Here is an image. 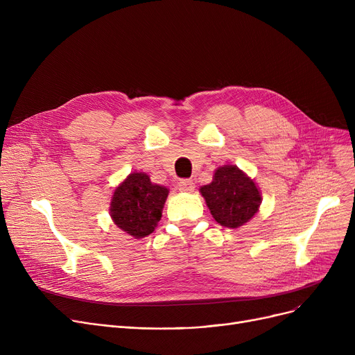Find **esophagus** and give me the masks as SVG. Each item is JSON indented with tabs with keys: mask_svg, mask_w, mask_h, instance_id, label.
Instances as JSON below:
<instances>
[{
	"mask_svg": "<svg viewBox=\"0 0 355 355\" xmlns=\"http://www.w3.org/2000/svg\"><path fill=\"white\" fill-rule=\"evenodd\" d=\"M196 189V184L193 180H180L178 182V190L184 193H193Z\"/></svg>",
	"mask_w": 355,
	"mask_h": 355,
	"instance_id": "34e87169",
	"label": "esophagus"
}]
</instances>
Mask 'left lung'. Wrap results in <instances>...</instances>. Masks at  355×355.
Returning <instances> with one entry per match:
<instances>
[{"instance_id":"1","label":"left lung","mask_w":355,"mask_h":355,"mask_svg":"<svg viewBox=\"0 0 355 355\" xmlns=\"http://www.w3.org/2000/svg\"><path fill=\"white\" fill-rule=\"evenodd\" d=\"M200 193L214 220L229 229L245 226L262 204L254 180L232 164L218 166L213 181L200 187Z\"/></svg>"}]
</instances>
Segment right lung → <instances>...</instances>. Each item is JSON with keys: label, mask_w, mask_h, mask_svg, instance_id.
Returning a JSON list of instances; mask_svg holds the SVG:
<instances>
[{"label": "right lung", "mask_w": 355, "mask_h": 355, "mask_svg": "<svg viewBox=\"0 0 355 355\" xmlns=\"http://www.w3.org/2000/svg\"><path fill=\"white\" fill-rule=\"evenodd\" d=\"M168 193L170 190L153 182L148 174L130 173L112 196L110 218L122 232L142 239L158 226Z\"/></svg>", "instance_id": "obj_1"}]
</instances>
